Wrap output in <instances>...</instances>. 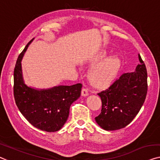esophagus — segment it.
Returning a JSON list of instances; mask_svg holds the SVG:
<instances>
[{
	"instance_id": "34e87169",
	"label": "esophagus",
	"mask_w": 160,
	"mask_h": 160,
	"mask_svg": "<svg viewBox=\"0 0 160 160\" xmlns=\"http://www.w3.org/2000/svg\"><path fill=\"white\" fill-rule=\"evenodd\" d=\"M89 94V92H88V90L87 88H83L82 89V92H81V95H82V96H87Z\"/></svg>"
}]
</instances>
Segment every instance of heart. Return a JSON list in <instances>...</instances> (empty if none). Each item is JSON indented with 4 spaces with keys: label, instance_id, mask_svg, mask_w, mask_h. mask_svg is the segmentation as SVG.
Segmentation results:
<instances>
[{
    "label": "heart",
    "instance_id": "obj_1",
    "mask_svg": "<svg viewBox=\"0 0 160 160\" xmlns=\"http://www.w3.org/2000/svg\"><path fill=\"white\" fill-rule=\"evenodd\" d=\"M108 56V52H102L92 59L91 65H95L89 73V78L92 85L98 88L106 87L111 84L117 76L121 68V60L118 57Z\"/></svg>",
    "mask_w": 160,
    "mask_h": 160
}]
</instances>
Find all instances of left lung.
Returning a JSON list of instances; mask_svg holds the SVG:
<instances>
[{"label":"left lung","mask_w":160,"mask_h":160,"mask_svg":"<svg viewBox=\"0 0 160 160\" xmlns=\"http://www.w3.org/2000/svg\"><path fill=\"white\" fill-rule=\"evenodd\" d=\"M136 71L123 73L107 89L98 93L102 101L101 113L95 119L102 128L113 131L133 121L144 103L147 93V72L139 54Z\"/></svg>","instance_id":"left-lung-1"}]
</instances>
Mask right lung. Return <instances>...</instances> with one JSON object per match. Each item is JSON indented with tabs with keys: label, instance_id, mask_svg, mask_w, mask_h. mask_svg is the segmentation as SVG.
I'll return each instance as SVG.
<instances>
[{
	"label": "right lung",
	"instance_id": "obj_1",
	"mask_svg": "<svg viewBox=\"0 0 160 160\" xmlns=\"http://www.w3.org/2000/svg\"><path fill=\"white\" fill-rule=\"evenodd\" d=\"M28 43L16 61L13 72V95L16 106L31 124L47 132L59 131L68 120L71 104L79 98L82 85H59L48 90H35L25 85L21 61Z\"/></svg>",
	"mask_w": 160,
	"mask_h": 160
}]
</instances>
